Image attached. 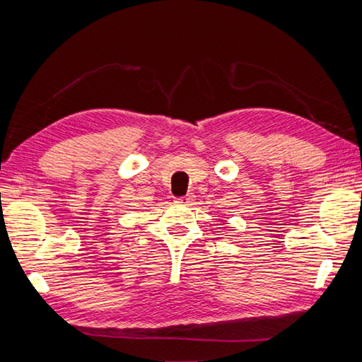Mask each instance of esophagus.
Segmentation results:
<instances>
[{
    "instance_id": "1",
    "label": "esophagus",
    "mask_w": 362,
    "mask_h": 362,
    "mask_svg": "<svg viewBox=\"0 0 362 362\" xmlns=\"http://www.w3.org/2000/svg\"><path fill=\"white\" fill-rule=\"evenodd\" d=\"M175 204L191 205V204H193V196H182V197H177V199H175Z\"/></svg>"
}]
</instances>
